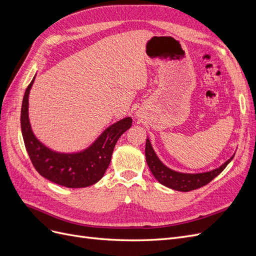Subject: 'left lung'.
<instances>
[{"label": "left lung", "mask_w": 256, "mask_h": 256, "mask_svg": "<svg viewBox=\"0 0 256 256\" xmlns=\"http://www.w3.org/2000/svg\"><path fill=\"white\" fill-rule=\"evenodd\" d=\"M145 156L146 162L152 171L154 178L168 188H171L176 191L188 192L191 190L198 189L203 186L210 182L214 177L218 176L230 162L233 160L235 154H233L228 161L224 162L219 168H214L212 171L203 173H182L174 171V170L168 168L162 162L154 152L152 146L150 144V138H146L145 145Z\"/></svg>", "instance_id": "left-lung-1"}]
</instances>
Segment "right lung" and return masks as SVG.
<instances>
[{"label": "right lung", "mask_w": 256, "mask_h": 256, "mask_svg": "<svg viewBox=\"0 0 256 256\" xmlns=\"http://www.w3.org/2000/svg\"><path fill=\"white\" fill-rule=\"evenodd\" d=\"M35 76L23 96L21 131L30 161L36 171L48 180L67 188H85L102 180L110 164L112 152L120 136L132 125L125 118L108 127L88 148L76 152H56L35 136L28 118V95Z\"/></svg>", "instance_id": "add662e5"}]
</instances>
